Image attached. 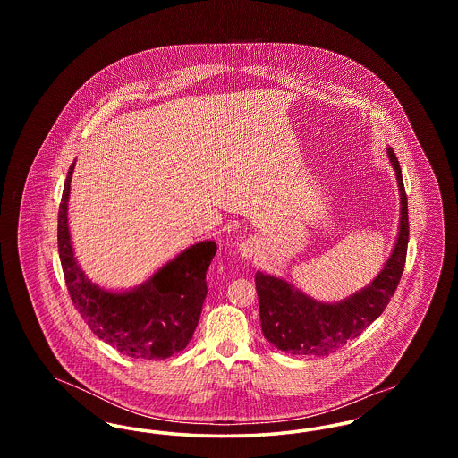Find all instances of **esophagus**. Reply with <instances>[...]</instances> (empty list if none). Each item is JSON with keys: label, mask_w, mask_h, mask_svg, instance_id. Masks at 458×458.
Wrapping results in <instances>:
<instances>
[{"label": "esophagus", "mask_w": 458, "mask_h": 458, "mask_svg": "<svg viewBox=\"0 0 458 458\" xmlns=\"http://www.w3.org/2000/svg\"><path fill=\"white\" fill-rule=\"evenodd\" d=\"M240 256L245 259H252L258 256L259 252V245L254 239L243 240L239 245Z\"/></svg>", "instance_id": "esophagus-1"}]
</instances>
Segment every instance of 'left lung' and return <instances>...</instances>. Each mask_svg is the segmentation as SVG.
I'll return each instance as SVG.
<instances>
[{
  "instance_id": "8db88e82",
  "label": "left lung",
  "mask_w": 458,
  "mask_h": 458,
  "mask_svg": "<svg viewBox=\"0 0 458 458\" xmlns=\"http://www.w3.org/2000/svg\"><path fill=\"white\" fill-rule=\"evenodd\" d=\"M388 156L400 191V232L390 259L366 288L342 302L323 304L282 278L256 273L262 335L276 349L292 355L333 353L357 338L390 302L405 267L409 209L400 163L392 148H388Z\"/></svg>"
}]
</instances>
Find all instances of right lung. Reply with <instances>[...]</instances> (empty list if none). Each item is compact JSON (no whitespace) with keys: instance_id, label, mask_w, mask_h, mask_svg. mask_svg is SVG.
I'll return each mask as SVG.
<instances>
[{"instance_id":"right-lung-1","label":"right lung","mask_w":458,"mask_h":458,"mask_svg":"<svg viewBox=\"0 0 458 458\" xmlns=\"http://www.w3.org/2000/svg\"><path fill=\"white\" fill-rule=\"evenodd\" d=\"M73 166L66 174L58 211V252L72 302L90 331L120 353L148 360L172 357L187 347L196 331L216 243L206 240L189 247L131 292H108L90 284L75 261L68 232Z\"/></svg>"}]
</instances>
